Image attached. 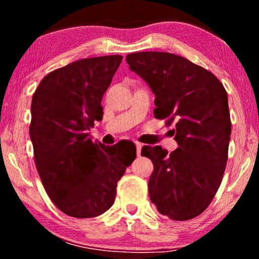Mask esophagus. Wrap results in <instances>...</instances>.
Wrapping results in <instances>:
<instances>
[{
  "label": "esophagus",
  "mask_w": 259,
  "mask_h": 259,
  "mask_svg": "<svg viewBox=\"0 0 259 259\" xmlns=\"http://www.w3.org/2000/svg\"><path fill=\"white\" fill-rule=\"evenodd\" d=\"M136 150H137V155H140V152H142V147H143V144H140L138 142H136Z\"/></svg>",
  "instance_id": "obj_1"
}]
</instances>
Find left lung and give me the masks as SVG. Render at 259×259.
Returning <instances> with one entry per match:
<instances>
[{
  "mask_svg": "<svg viewBox=\"0 0 259 259\" xmlns=\"http://www.w3.org/2000/svg\"><path fill=\"white\" fill-rule=\"evenodd\" d=\"M130 69L155 94L154 115L175 122L178 148L144 146L142 155L154 170L148 193L157 211L174 221H188L211 203L224 175L231 136L227 94L211 72L169 52H134Z\"/></svg>",
  "mask_w": 259,
  "mask_h": 259,
  "instance_id": "8db88e82",
  "label": "left lung"
}]
</instances>
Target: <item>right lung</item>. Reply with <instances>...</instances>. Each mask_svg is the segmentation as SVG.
<instances>
[{
  "instance_id": "right-lung-1",
  "label": "right lung",
  "mask_w": 259,
  "mask_h": 259,
  "mask_svg": "<svg viewBox=\"0 0 259 259\" xmlns=\"http://www.w3.org/2000/svg\"><path fill=\"white\" fill-rule=\"evenodd\" d=\"M123 57H94L48 74L32 99L29 135L47 194L60 211L91 218L112 207L117 182L136 159V147L121 152L88 131L103 117V96Z\"/></svg>"
}]
</instances>
